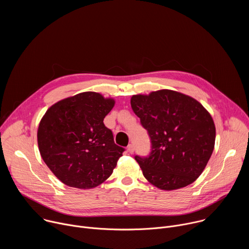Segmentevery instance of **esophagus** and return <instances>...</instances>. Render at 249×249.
<instances>
[{
  "mask_svg": "<svg viewBox=\"0 0 249 249\" xmlns=\"http://www.w3.org/2000/svg\"><path fill=\"white\" fill-rule=\"evenodd\" d=\"M127 152H128L129 154H133V153H134V146H133V145H129V146L127 147Z\"/></svg>",
  "mask_w": 249,
  "mask_h": 249,
  "instance_id": "esophagus-1",
  "label": "esophagus"
}]
</instances>
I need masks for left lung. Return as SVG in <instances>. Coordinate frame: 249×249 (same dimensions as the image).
<instances>
[{"label": "left lung", "instance_id": "8db88e82", "mask_svg": "<svg viewBox=\"0 0 249 249\" xmlns=\"http://www.w3.org/2000/svg\"><path fill=\"white\" fill-rule=\"evenodd\" d=\"M131 107L152 141L149 158L135 157L145 178L171 191L193 183L215 148L216 127L195 98L171 89L134 94Z\"/></svg>", "mask_w": 249, "mask_h": 249}]
</instances>
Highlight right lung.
I'll use <instances>...</instances> for the list:
<instances>
[{"label":"right lung","mask_w":249,"mask_h":249,"mask_svg":"<svg viewBox=\"0 0 249 249\" xmlns=\"http://www.w3.org/2000/svg\"><path fill=\"white\" fill-rule=\"evenodd\" d=\"M115 99L85 91L47 109L37 130L42 160L64 184L91 189L112 174L124 149L103 124Z\"/></svg>","instance_id":"1"}]
</instances>
